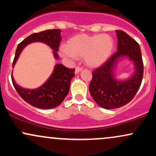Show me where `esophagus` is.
I'll return each instance as SVG.
<instances>
[{
  "mask_svg": "<svg viewBox=\"0 0 156 156\" xmlns=\"http://www.w3.org/2000/svg\"><path fill=\"white\" fill-rule=\"evenodd\" d=\"M82 70V68L80 67H76V71H75V73H76V74H78L80 71Z\"/></svg>",
  "mask_w": 156,
  "mask_h": 156,
  "instance_id": "obj_1",
  "label": "esophagus"
}]
</instances>
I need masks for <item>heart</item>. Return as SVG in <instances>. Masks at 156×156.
Masks as SVG:
<instances>
[{
	"instance_id": "obj_1",
	"label": "heart",
	"mask_w": 156,
	"mask_h": 156,
	"mask_svg": "<svg viewBox=\"0 0 156 156\" xmlns=\"http://www.w3.org/2000/svg\"><path fill=\"white\" fill-rule=\"evenodd\" d=\"M114 47V39L108 34H78L69 39L67 45L61 46L59 53L69 59L83 56L89 67H98L107 62Z\"/></svg>"
}]
</instances>
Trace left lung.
Listing matches in <instances>:
<instances>
[{
  "mask_svg": "<svg viewBox=\"0 0 156 156\" xmlns=\"http://www.w3.org/2000/svg\"><path fill=\"white\" fill-rule=\"evenodd\" d=\"M117 32V52L105 63L92 72L89 92L97 104L105 109H114L131 101L140 87L143 78L142 57L139 44L122 31ZM124 58L133 62L134 72L125 80L115 78L114 69L118 62Z\"/></svg>",
  "mask_w": 156,
  "mask_h": 156,
  "instance_id": "obj_1",
  "label": "left lung"
}]
</instances>
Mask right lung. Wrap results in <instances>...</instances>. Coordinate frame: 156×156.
I'll return each instance as SVG.
<instances>
[{"label": "right lung", "instance_id": "obj_1", "mask_svg": "<svg viewBox=\"0 0 156 156\" xmlns=\"http://www.w3.org/2000/svg\"><path fill=\"white\" fill-rule=\"evenodd\" d=\"M61 32L60 29H52L28 36L17 46L13 67L23 50L33 42H42L48 44L53 51L54 58L58 59L57 52L62 39ZM74 73L75 69H69L62 64H55L49 78L42 86L34 89H25L19 86L16 83L12 75V80L16 91L25 101L37 108L48 109L57 107L63 102L69 92L70 81L75 76Z\"/></svg>", "mask_w": 156, "mask_h": 156}]
</instances>
